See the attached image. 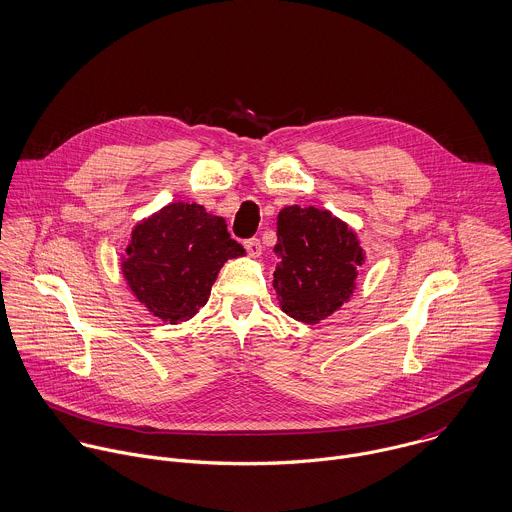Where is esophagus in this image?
<instances>
[{"label": "esophagus", "instance_id": "obj_1", "mask_svg": "<svg viewBox=\"0 0 512 512\" xmlns=\"http://www.w3.org/2000/svg\"><path fill=\"white\" fill-rule=\"evenodd\" d=\"M244 248H246L248 256H252V258H258V256L262 254V244H260V240H258V238H250V240H246V242H244Z\"/></svg>", "mask_w": 512, "mask_h": 512}]
</instances>
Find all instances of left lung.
I'll return each mask as SVG.
<instances>
[{
    "instance_id": "left-lung-1",
    "label": "left lung",
    "mask_w": 512,
    "mask_h": 512,
    "mask_svg": "<svg viewBox=\"0 0 512 512\" xmlns=\"http://www.w3.org/2000/svg\"><path fill=\"white\" fill-rule=\"evenodd\" d=\"M276 236L274 290L290 318L318 324L350 300L364 250L346 222L314 206H286Z\"/></svg>"
}]
</instances>
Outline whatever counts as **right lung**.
<instances>
[{
	"instance_id": "add662e5",
	"label": "right lung",
	"mask_w": 512,
	"mask_h": 512,
	"mask_svg": "<svg viewBox=\"0 0 512 512\" xmlns=\"http://www.w3.org/2000/svg\"><path fill=\"white\" fill-rule=\"evenodd\" d=\"M244 254L224 218L194 202H172L134 226L122 274L138 302L178 324L208 302L224 262Z\"/></svg>"
}]
</instances>
